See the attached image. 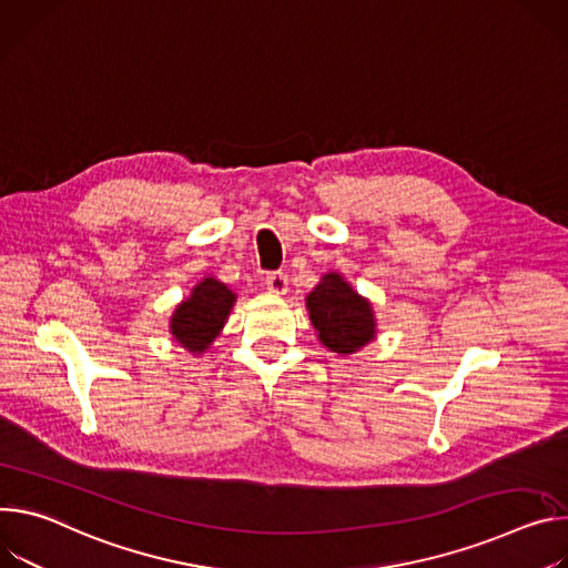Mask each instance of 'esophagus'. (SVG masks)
Returning <instances> with one entry per match:
<instances>
[{
  "instance_id": "34e87169",
  "label": "esophagus",
  "mask_w": 568,
  "mask_h": 568,
  "mask_svg": "<svg viewBox=\"0 0 568 568\" xmlns=\"http://www.w3.org/2000/svg\"><path fill=\"white\" fill-rule=\"evenodd\" d=\"M264 284L271 293H277V295H284L286 288H288V277L284 273H268L264 277Z\"/></svg>"
}]
</instances>
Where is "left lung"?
I'll return each mask as SVG.
<instances>
[{
    "mask_svg": "<svg viewBox=\"0 0 568 568\" xmlns=\"http://www.w3.org/2000/svg\"><path fill=\"white\" fill-rule=\"evenodd\" d=\"M311 325L318 341L336 354H354L376 336L369 300L358 295L338 273H327L306 295Z\"/></svg>",
    "mask_w": 568,
    "mask_h": 568,
    "instance_id": "1",
    "label": "left lung"
}]
</instances>
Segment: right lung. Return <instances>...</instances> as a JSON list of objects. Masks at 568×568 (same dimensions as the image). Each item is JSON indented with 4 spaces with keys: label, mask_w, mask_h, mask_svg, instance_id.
<instances>
[{
    "label": "right lung",
    "mask_w": 568,
    "mask_h": 568,
    "mask_svg": "<svg viewBox=\"0 0 568 568\" xmlns=\"http://www.w3.org/2000/svg\"><path fill=\"white\" fill-rule=\"evenodd\" d=\"M234 302L236 293L216 277H205L175 306L169 325L173 341L186 352L203 354L221 334Z\"/></svg>",
    "instance_id": "obj_1"
}]
</instances>
